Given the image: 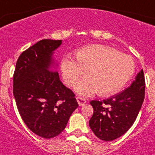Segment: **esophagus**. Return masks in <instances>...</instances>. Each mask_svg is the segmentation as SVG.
I'll use <instances>...</instances> for the list:
<instances>
[{
    "label": "esophagus",
    "instance_id": "34e87169",
    "mask_svg": "<svg viewBox=\"0 0 155 155\" xmlns=\"http://www.w3.org/2000/svg\"><path fill=\"white\" fill-rule=\"evenodd\" d=\"M76 100H77V102L78 104H79V106H84V104L87 103V100L85 99V98H84V97H76Z\"/></svg>",
    "mask_w": 155,
    "mask_h": 155
}]
</instances>
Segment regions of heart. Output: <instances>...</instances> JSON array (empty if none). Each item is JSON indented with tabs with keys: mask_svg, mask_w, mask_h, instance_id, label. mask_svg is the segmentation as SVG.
Segmentation results:
<instances>
[{
	"mask_svg": "<svg viewBox=\"0 0 155 155\" xmlns=\"http://www.w3.org/2000/svg\"><path fill=\"white\" fill-rule=\"evenodd\" d=\"M77 60L64 58L61 71L64 80L70 87L88 73L91 77L82 80L75 87L84 96L99 91L104 96L117 93L131 80L136 68L132 57L103 45L81 48L77 52Z\"/></svg>",
	"mask_w": 155,
	"mask_h": 155,
	"instance_id": "1",
	"label": "heart"
}]
</instances>
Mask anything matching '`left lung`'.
Wrapping results in <instances>:
<instances>
[{
    "label": "left lung",
    "instance_id": "obj_1",
    "mask_svg": "<svg viewBox=\"0 0 155 155\" xmlns=\"http://www.w3.org/2000/svg\"><path fill=\"white\" fill-rule=\"evenodd\" d=\"M145 96L143 69L124 91L102 101L92 100L94 114L89 125L97 138L112 141L127 132L137 117Z\"/></svg>",
    "mask_w": 155,
    "mask_h": 155
}]
</instances>
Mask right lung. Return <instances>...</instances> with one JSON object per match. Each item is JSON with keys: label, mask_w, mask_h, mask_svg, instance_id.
<instances>
[{"label": "right lung", "mask_w": 155, "mask_h": 155, "mask_svg": "<svg viewBox=\"0 0 155 155\" xmlns=\"http://www.w3.org/2000/svg\"><path fill=\"white\" fill-rule=\"evenodd\" d=\"M61 40L43 39L26 49L16 62L13 94L23 122L45 139L58 136L79 106L75 94L50 69L53 51Z\"/></svg>", "instance_id": "obj_1"}]
</instances>
